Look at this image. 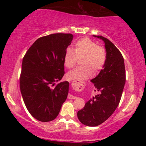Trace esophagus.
I'll use <instances>...</instances> for the list:
<instances>
[{
    "label": "esophagus",
    "instance_id": "obj_1",
    "mask_svg": "<svg viewBox=\"0 0 146 146\" xmlns=\"http://www.w3.org/2000/svg\"><path fill=\"white\" fill-rule=\"evenodd\" d=\"M68 99H76L77 98H76V97H75V96H73V95H71V94H68Z\"/></svg>",
    "mask_w": 146,
    "mask_h": 146
}]
</instances>
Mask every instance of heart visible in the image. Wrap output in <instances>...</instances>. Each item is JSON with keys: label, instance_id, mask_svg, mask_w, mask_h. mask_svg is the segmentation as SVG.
I'll list each match as a JSON object with an SVG mask.
<instances>
[{"label": "heart", "instance_id": "heart-1", "mask_svg": "<svg viewBox=\"0 0 146 146\" xmlns=\"http://www.w3.org/2000/svg\"><path fill=\"white\" fill-rule=\"evenodd\" d=\"M107 53L105 48L98 45L88 38L78 40L75 44V49L68 48L64 56V63L66 67L71 68L81 59L82 65L79 66L66 74L69 80H81L90 78L100 71L104 66Z\"/></svg>", "mask_w": 146, "mask_h": 146}]
</instances>
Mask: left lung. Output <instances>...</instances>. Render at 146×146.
<instances>
[{
    "label": "left lung",
    "mask_w": 146,
    "mask_h": 146,
    "mask_svg": "<svg viewBox=\"0 0 146 146\" xmlns=\"http://www.w3.org/2000/svg\"><path fill=\"white\" fill-rule=\"evenodd\" d=\"M106 50V61L96 78L91 80L100 92L78 112V119L87 126H97L108 119L119 104L125 82L124 60L113 42L102 36Z\"/></svg>",
    "instance_id": "left-lung-1"
}]
</instances>
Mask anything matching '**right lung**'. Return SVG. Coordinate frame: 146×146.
<instances>
[{
    "mask_svg": "<svg viewBox=\"0 0 146 146\" xmlns=\"http://www.w3.org/2000/svg\"><path fill=\"white\" fill-rule=\"evenodd\" d=\"M73 38L71 33L41 37L23 58L20 88L28 111L38 121L55 119L67 98L68 82H55L64 75V56Z\"/></svg>",
    "mask_w": 146,
    "mask_h": 146,
    "instance_id": "obj_1",
    "label": "right lung"
}]
</instances>
